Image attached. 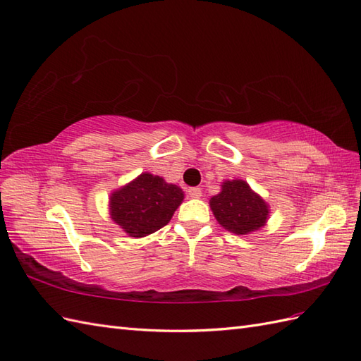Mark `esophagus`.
<instances>
[{
  "label": "esophagus",
  "mask_w": 361,
  "mask_h": 361,
  "mask_svg": "<svg viewBox=\"0 0 361 361\" xmlns=\"http://www.w3.org/2000/svg\"><path fill=\"white\" fill-rule=\"evenodd\" d=\"M188 193H189V197H192V198H200L201 197V189L200 188H189Z\"/></svg>",
  "instance_id": "esophagus-1"
}]
</instances>
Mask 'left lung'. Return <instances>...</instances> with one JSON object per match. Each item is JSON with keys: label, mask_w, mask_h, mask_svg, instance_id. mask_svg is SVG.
I'll return each mask as SVG.
<instances>
[{"label": "left lung", "mask_w": 361, "mask_h": 361, "mask_svg": "<svg viewBox=\"0 0 361 361\" xmlns=\"http://www.w3.org/2000/svg\"><path fill=\"white\" fill-rule=\"evenodd\" d=\"M210 209L218 223L235 235L259 230L270 214L269 204L244 180L224 181L218 195L210 198Z\"/></svg>", "instance_id": "1"}]
</instances>
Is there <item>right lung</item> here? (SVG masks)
I'll use <instances>...</instances> for the list:
<instances>
[{"label": "right lung", "instance_id": "add662e5", "mask_svg": "<svg viewBox=\"0 0 361 361\" xmlns=\"http://www.w3.org/2000/svg\"><path fill=\"white\" fill-rule=\"evenodd\" d=\"M184 192L159 175L143 172L114 190L109 197V215L131 238H143L169 223L183 202Z\"/></svg>", "mask_w": 361, "mask_h": 361}]
</instances>
